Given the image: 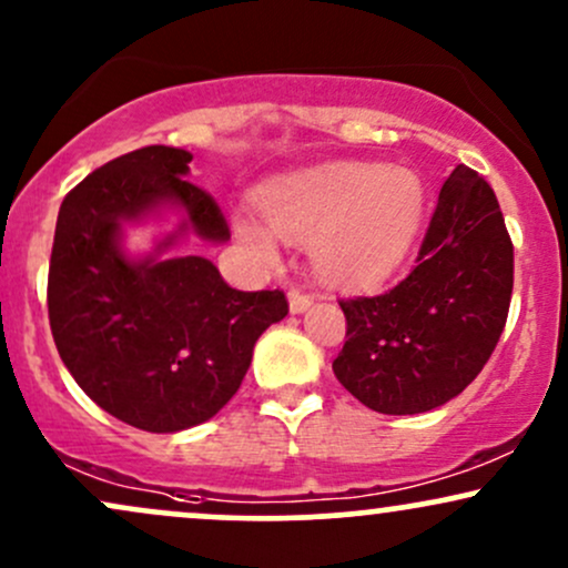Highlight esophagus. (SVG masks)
<instances>
[{
    "mask_svg": "<svg viewBox=\"0 0 568 568\" xmlns=\"http://www.w3.org/2000/svg\"><path fill=\"white\" fill-rule=\"evenodd\" d=\"M315 302V296H310V293H304L302 288H291L288 291V304H291V312L293 315H302Z\"/></svg>",
    "mask_w": 568,
    "mask_h": 568,
    "instance_id": "obj_1",
    "label": "esophagus"
}]
</instances>
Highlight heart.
I'll list each match as a JSON object with an SVG mask.
<instances>
[{
	"mask_svg": "<svg viewBox=\"0 0 568 568\" xmlns=\"http://www.w3.org/2000/svg\"><path fill=\"white\" fill-rule=\"evenodd\" d=\"M270 230L237 216L253 251L275 256V231L312 243L317 275L338 285L379 283L400 266L425 216V186L406 168L331 162L272 184L258 200Z\"/></svg>",
	"mask_w": 568,
	"mask_h": 568,
	"instance_id": "b5f03b06",
	"label": "heart"
}]
</instances>
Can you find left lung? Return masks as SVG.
I'll use <instances>...</instances> for the list:
<instances>
[{"label": "left lung", "mask_w": 568, "mask_h": 568, "mask_svg": "<svg viewBox=\"0 0 568 568\" xmlns=\"http://www.w3.org/2000/svg\"><path fill=\"white\" fill-rule=\"evenodd\" d=\"M513 296V240L484 175L456 165L416 266L387 291L342 298L336 379L379 414H425L470 384L497 347Z\"/></svg>", "instance_id": "obj_1"}]
</instances>
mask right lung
<instances>
[{
    "instance_id": "1",
    "label": "right lung",
    "mask_w": 568,
    "mask_h": 568,
    "mask_svg": "<svg viewBox=\"0 0 568 568\" xmlns=\"http://www.w3.org/2000/svg\"><path fill=\"white\" fill-rule=\"evenodd\" d=\"M192 154L143 146L101 165L61 202L48 275L58 355L90 400L146 433L216 416L243 384L253 344L288 315L283 291H237L202 256L160 258L181 234L230 240L216 200L189 184ZM162 204L185 221L152 257L121 251V224Z\"/></svg>"
}]
</instances>
